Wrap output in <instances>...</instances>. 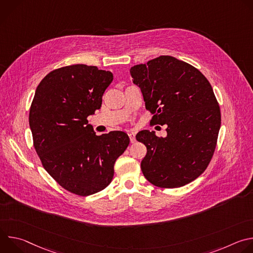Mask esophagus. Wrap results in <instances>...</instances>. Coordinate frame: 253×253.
I'll return each mask as SVG.
<instances>
[{
	"mask_svg": "<svg viewBox=\"0 0 253 253\" xmlns=\"http://www.w3.org/2000/svg\"><path fill=\"white\" fill-rule=\"evenodd\" d=\"M128 136L130 138V142L131 143H135L136 142V138H135V133L134 132H128Z\"/></svg>",
	"mask_w": 253,
	"mask_h": 253,
	"instance_id": "34e87169",
	"label": "esophagus"
}]
</instances>
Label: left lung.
Returning a JSON list of instances; mask_svg holds the SVG:
<instances>
[{
	"label": "left lung",
	"mask_w": 253,
	"mask_h": 253,
	"mask_svg": "<svg viewBox=\"0 0 253 253\" xmlns=\"http://www.w3.org/2000/svg\"><path fill=\"white\" fill-rule=\"evenodd\" d=\"M154 124L167 125L166 137L143 130L136 139L147 148L141 161L150 183L181 187L207 168L221 124L220 108L205 76L190 64L160 56L130 69Z\"/></svg>",
	"instance_id": "left-lung-1"
}]
</instances>
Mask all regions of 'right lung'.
<instances>
[{"label": "right lung", "instance_id": "obj_1", "mask_svg": "<svg viewBox=\"0 0 253 253\" xmlns=\"http://www.w3.org/2000/svg\"><path fill=\"white\" fill-rule=\"evenodd\" d=\"M110 71L71 65L40 82L30 108L34 147L45 170L66 190L88 196L109 185L114 164L129 145L123 131L96 135L87 117L102 105Z\"/></svg>", "mask_w": 253, "mask_h": 253}]
</instances>
